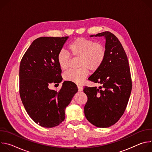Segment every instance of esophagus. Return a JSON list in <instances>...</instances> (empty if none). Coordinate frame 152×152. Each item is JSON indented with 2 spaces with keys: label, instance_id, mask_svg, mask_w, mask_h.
I'll use <instances>...</instances> for the list:
<instances>
[{
  "label": "esophagus",
  "instance_id": "obj_1",
  "mask_svg": "<svg viewBox=\"0 0 152 152\" xmlns=\"http://www.w3.org/2000/svg\"><path fill=\"white\" fill-rule=\"evenodd\" d=\"M77 88H78V90H79V91H83V88L81 86L77 85Z\"/></svg>",
  "mask_w": 152,
  "mask_h": 152
}]
</instances>
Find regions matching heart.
I'll list each match as a JSON object with an SVG mask.
<instances>
[{
	"mask_svg": "<svg viewBox=\"0 0 152 152\" xmlns=\"http://www.w3.org/2000/svg\"><path fill=\"white\" fill-rule=\"evenodd\" d=\"M70 54L75 58H79L77 70H71L64 74V79L77 84L83 83L88 76L89 70L96 72L99 69L104 60L106 49L103 45L93 40L84 38H77L69 46ZM71 58L69 53L61 50L57 55V62L59 67L67 70L70 64Z\"/></svg>",
	"mask_w": 152,
	"mask_h": 152,
	"instance_id": "b5f03b06",
	"label": "heart"
}]
</instances>
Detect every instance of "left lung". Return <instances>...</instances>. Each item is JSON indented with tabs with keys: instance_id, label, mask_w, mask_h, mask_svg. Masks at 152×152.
<instances>
[{
	"instance_id": "8db88e82",
	"label": "left lung",
	"mask_w": 152,
	"mask_h": 152,
	"mask_svg": "<svg viewBox=\"0 0 152 152\" xmlns=\"http://www.w3.org/2000/svg\"><path fill=\"white\" fill-rule=\"evenodd\" d=\"M93 37H104L106 56L102 66L88 78L102 84L97 88L85 86L88 100L84 107L85 117L97 127H108L123 115L132 90L129 61L118 39L106 31Z\"/></svg>"
}]
</instances>
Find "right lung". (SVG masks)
I'll return each instance as SVG.
<instances>
[{"label": "right lung", "instance_id": "add662e5", "mask_svg": "<svg viewBox=\"0 0 152 152\" xmlns=\"http://www.w3.org/2000/svg\"><path fill=\"white\" fill-rule=\"evenodd\" d=\"M69 37H42L35 39L21 59L20 96L30 117L44 127L58 126L65 119V110L78 91L75 84L65 81L59 91L49 88L62 80L57 55Z\"/></svg>", "mask_w": 152, "mask_h": 152}]
</instances>
